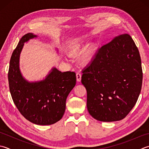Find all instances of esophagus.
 I'll list each match as a JSON object with an SVG mask.
<instances>
[{"mask_svg": "<svg viewBox=\"0 0 149 149\" xmlns=\"http://www.w3.org/2000/svg\"><path fill=\"white\" fill-rule=\"evenodd\" d=\"M76 78H77V81H79V82L81 81V74L80 72H77Z\"/></svg>", "mask_w": 149, "mask_h": 149, "instance_id": "34e87169", "label": "esophagus"}]
</instances>
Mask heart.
<instances>
[{"mask_svg":"<svg viewBox=\"0 0 149 149\" xmlns=\"http://www.w3.org/2000/svg\"><path fill=\"white\" fill-rule=\"evenodd\" d=\"M81 47H82V40L81 39H77L74 40L70 45V51L72 53H76L78 51H79ZM94 54V47L91 46L89 51L84 55L81 59V62L84 65L88 64L92 61Z\"/></svg>","mask_w":149,"mask_h":149,"instance_id":"b5f03b06","label":"heart"}]
</instances>
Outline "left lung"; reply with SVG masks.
<instances>
[{
	"instance_id": "obj_1",
	"label": "left lung",
	"mask_w": 149,
	"mask_h": 149,
	"mask_svg": "<svg viewBox=\"0 0 149 149\" xmlns=\"http://www.w3.org/2000/svg\"><path fill=\"white\" fill-rule=\"evenodd\" d=\"M82 72L87 109L93 118L111 122L129 114L138 101L143 80L140 55L130 35H119L103 45Z\"/></svg>"
}]
</instances>
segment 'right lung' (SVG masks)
<instances>
[{
  "mask_svg": "<svg viewBox=\"0 0 149 149\" xmlns=\"http://www.w3.org/2000/svg\"><path fill=\"white\" fill-rule=\"evenodd\" d=\"M36 37L32 33L24 35L13 52L8 70L9 87L15 104L27 120L49 125L63 116L67 96L75 85L76 75L74 72H61L55 68L45 80L26 81L19 68V55L24 42Z\"/></svg>",
  "mask_w": 149,
  "mask_h": 149,
  "instance_id": "1",
  "label": "right lung"
}]
</instances>
